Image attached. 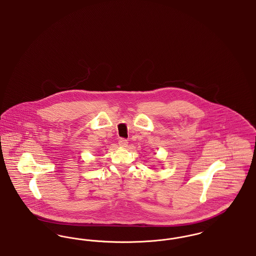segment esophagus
I'll use <instances>...</instances> for the list:
<instances>
[{
    "mask_svg": "<svg viewBox=\"0 0 256 256\" xmlns=\"http://www.w3.org/2000/svg\"><path fill=\"white\" fill-rule=\"evenodd\" d=\"M128 140L126 139H124V138H121V139H119V145L121 146H128Z\"/></svg>",
    "mask_w": 256,
    "mask_h": 256,
    "instance_id": "1",
    "label": "esophagus"
}]
</instances>
